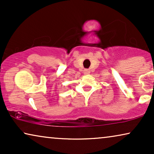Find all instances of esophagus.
Wrapping results in <instances>:
<instances>
[{
  "instance_id": "esophagus-1",
  "label": "esophagus",
  "mask_w": 154,
  "mask_h": 154,
  "mask_svg": "<svg viewBox=\"0 0 154 154\" xmlns=\"http://www.w3.org/2000/svg\"><path fill=\"white\" fill-rule=\"evenodd\" d=\"M89 70H88V69H85V71H84V73H85V74H88V73H89L90 72H89Z\"/></svg>"
}]
</instances>
